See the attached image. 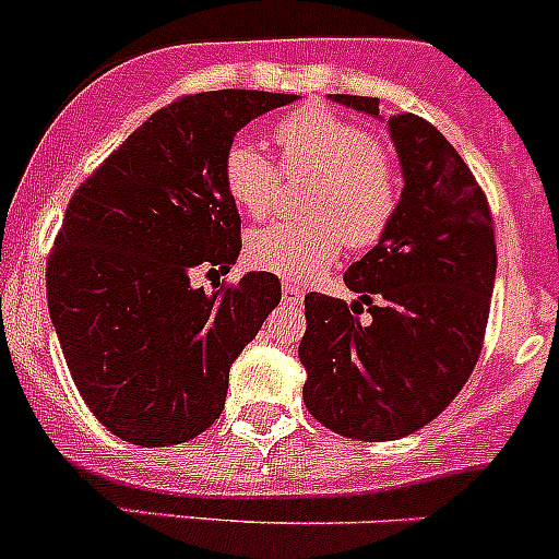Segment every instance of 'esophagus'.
Segmentation results:
<instances>
[{
  "label": "esophagus",
  "instance_id": "obj_1",
  "mask_svg": "<svg viewBox=\"0 0 559 559\" xmlns=\"http://www.w3.org/2000/svg\"><path fill=\"white\" fill-rule=\"evenodd\" d=\"M301 296H305V294H301L299 285H294V283H285L283 285V299L288 301V305H299Z\"/></svg>",
  "mask_w": 559,
  "mask_h": 559
}]
</instances>
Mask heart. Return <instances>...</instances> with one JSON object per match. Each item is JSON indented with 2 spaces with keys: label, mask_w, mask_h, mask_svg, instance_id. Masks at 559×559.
Returning <instances> with one entry per match:
<instances>
[{
  "label": "heart",
  "mask_w": 559,
  "mask_h": 559,
  "mask_svg": "<svg viewBox=\"0 0 559 559\" xmlns=\"http://www.w3.org/2000/svg\"><path fill=\"white\" fill-rule=\"evenodd\" d=\"M274 141L280 163L243 138L224 152V186L252 218L274 207L283 174L316 177L305 199L310 218L265 224L249 235L246 258L254 269L301 283L324 271L343 243L362 252L385 238L402 202V182L393 157L366 127L310 105L276 121Z\"/></svg>",
  "instance_id": "b5f03b06"
}]
</instances>
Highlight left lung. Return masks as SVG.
<instances>
[{
  "mask_svg": "<svg viewBox=\"0 0 559 559\" xmlns=\"http://www.w3.org/2000/svg\"><path fill=\"white\" fill-rule=\"evenodd\" d=\"M330 99L380 116L373 96ZM388 127L404 174L396 218L343 274L360 301L305 296L299 343L310 416L368 443L427 427L463 391L483 352L496 280L493 216L477 177L416 112H396Z\"/></svg>",
  "mask_w": 559,
  "mask_h": 559,
  "instance_id": "8db88e82",
  "label": "left lung"
}]
</instances>
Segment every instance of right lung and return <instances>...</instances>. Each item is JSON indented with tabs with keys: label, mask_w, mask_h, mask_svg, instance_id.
<instances>
[{
	"label": "right lung",
	"mask_w": 559,
	"mask_h": 559,
	"mask_svg": "<svg viewBox=\"0 0 559 559\" xmlns=\"http://www.w3.org/2000/svg\"><path fill=\"white\" fill-rule=\"evenodd\" d=\"M296 102L269 91H204L143 121L66 207L46 260V299L76 391L116 438L174 447L222 416L229 366L280 305V280L227 274L240 216L224 186L235 132Z\"/></svg>",
	"instance_id": "1"
}]
</instances>
